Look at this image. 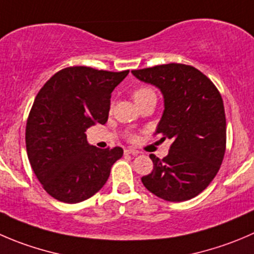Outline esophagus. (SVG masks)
I'll return each instance as SVG.
<instances>
[{
	"instance_id": "obj_1",
	"label": "esophagus",
	"mask_w": 254,
	"mask_h": 254,
	"mask_svg": "<svg viewBox=\"0 0 254 254\" xmlns=\"http://www.w3.org/2000/svg\"><path fill=\"white\" fill-rule=\"evenodd\" d=\"M125 154H130V155H137L139 154V151L135 149H131V147H129V149H125Z\"/></svg>"
}]
</instances>
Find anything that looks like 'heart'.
Here are the masks:
<instances>
[{
  "label": "heart",
  "mask_w": 254,
  "mask_h": 254,
  "mask_svg": "<svg viewBox=\"0 0 254 254\" xmlns=\"http://www.w3.org/2000/svg\"><path fill=\"white\" fill-rule=\"evenodd\" d=\"M150 95H155L154 90L150 89V88H147V87H141V88H139V89L135 90L134 94H132V97H134L135 103H136V102H140V100L145 99L146 97H150Z\"/></svg>",
  "instance_id": "obj_1"
}]
</instances>
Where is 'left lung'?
I'll use <instances>...</instances> for the list:
<instances>
[{
	"label": "left lung",
	"instance_id": "1",
	"mask_svg": "<svg viewBox=\"0 0 254 254\" xmlns=\"http://www.w3.org/2000/svg\"><path fill=\"white\" fill-rule=\"evenodd\" d=\"M131 73L160 89L164 113L156 134L172 140L164 159L150 155L154 170L141 177L142 184L170 202L193 198L215 179L225 156L226 117L220 92L191 65L170 63Z\"/></svg>",
	"mask_w": 254,
	"mask_h": 254
}]
</instances>
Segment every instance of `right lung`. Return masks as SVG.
Instances as JSON below:
<instances>
[{
  "label": "right lung",
  "instance_id": "add662e5",
  "mask_svg": "<svg viewBox=\"0 0 254 254\" xmlns=\"http://www.w3.org/2000/svg\"><path fill=\"white\" fill-rule=\"evenodd\" d=\"M129 70L89 67L59 70L34 99L26 127L29 164L43 189L56 200L77 203L107 182L123 149H99L88 142V127L105 124L110 98Z\"/></svg>",
  "mask_w": 254,
  "mask_h": 254
}]
</instances>
